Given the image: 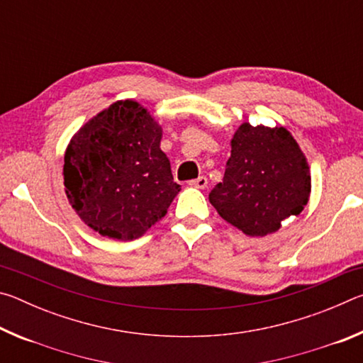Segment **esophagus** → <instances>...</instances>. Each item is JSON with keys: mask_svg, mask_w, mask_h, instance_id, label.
<instances>
[{"mask_svg": "<svg viewBox=\"0 0 363 363\" xmlns=\"http://www.w3.org/2000/svg\"><path fill=\"white\" fill-rule=\"evenodd\" d=\"M189 186L196 187V189H205L208 186V179L205 176H200V177H196V179L189 181Z\"/></svg>", "mask_w": 363, "mask_h": 363, "instance_id": "esophagus-1", "label": "esophagus"}]
</instances>
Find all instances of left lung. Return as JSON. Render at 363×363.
I'll return each mask as SVG.
<instances>
[{
    "label": "left lung",
    "instance_id": "obj_1",
    "mask_svg": "<svg viewBox=\"0 0 363 363\" xmlns=\"http://www.w3.org/2000/svg\"><path fill=\"white\" fill-rule=\"evenodd\" d=\"M223 182L210 192L219 216L250 237L277 232L309 201L311 171L284 126L243 123L232 138Z\"/></svg>",
    "mask_w": 363,
    "mask_h": 363
}]
</instances>
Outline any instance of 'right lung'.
Listing matches in <instances>:
<instances>
[{
    "mask_svg": "<svg viewBox=\"0 0 363 363\" xmlns=\"http://www.w3.org/2000/svg\"><path fill=\"white\" fill-rule=\"evenodd\" d=\"M162 126L136 101H118L72 138L64 186L73 210L91 229L134 240L167 214L181 190L160 149Z\"/></svg>",
    "mask_w": 363,
    "mask_h": 363,
    "instance_id": "obj_1",
    "label": "right lung"
}]
</instances>
